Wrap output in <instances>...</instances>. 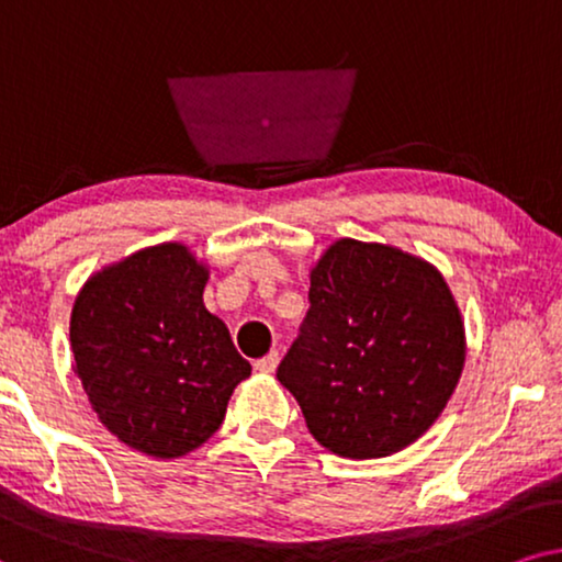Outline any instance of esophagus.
<instances>
[{"instance_id":"1","label":"esophagus","mask_w":562,"mask_h":562,"mask_svg":"<svg viewBox=\"0 0 562 562\" xmlns=\"http://www.w3.org/2000/svg\"><path fill=\"white\" fill-rule=\"evenodd\" d=\"M277 362H280V351H269V355H265L261 359H257V362H254V370H259V372H274V368H277Z\"/></svg>"}]
</instances>
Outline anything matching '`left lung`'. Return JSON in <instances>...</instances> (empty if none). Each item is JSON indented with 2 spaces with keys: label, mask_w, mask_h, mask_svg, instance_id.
<instances>
[{
  "label": "left lung",
  "mask_w": 562,
  "mask_h": 562,
  "mask_svg": "<svg viewBox=\"0 0 562 562\" xmlns=\"http://www.w3.org/2000/svg\"><path fill=\"white\" fill-rule=\"evenodd\" d=\"M308 301L277 380L313 439L351 460L416 442L465 364V326L439 269L393 246L339 238L311 269Z\"/></svg>",
  "instance_id": "8db88e82"
}]
</instances>
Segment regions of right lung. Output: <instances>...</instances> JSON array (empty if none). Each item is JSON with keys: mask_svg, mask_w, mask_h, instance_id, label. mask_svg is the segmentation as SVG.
I'll return each instance as SVG.
<instances>
[{"mask_svg": "<svg viewBox=\"0 0 562 562\" xmlns=\"http://www.w3.org/2000/svg\"><path fill=\"white\" fill-rule=\"evenodd\" d=\"M207 267L159 244L100 269L71 311L74 372L104 429L175 460L207 442L251 375L226 324L203 303Z\"/></svg>", "mask_w": 562, "mask_h": 562, "instance_id": "add662e5", "label": "right lung"}]
</instances>
